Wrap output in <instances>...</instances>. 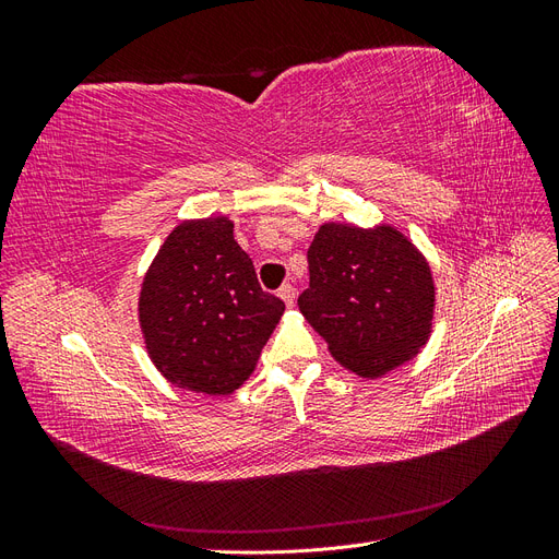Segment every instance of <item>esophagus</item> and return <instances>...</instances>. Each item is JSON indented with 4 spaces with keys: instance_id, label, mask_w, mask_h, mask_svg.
<instances>
[{
    "instance_id": "1",
    "label": "esophagus",
    "mask_w": 559,
    "mask_h": 559,
    "mask_svg": "<svg viewBox=\"0 0 559 559\" xmlns=\"http://www.w3.org/2000/svg\"><path fill=\"white\" fill-rule=\"evenodd\" d=\"M277 294H280V298L286 302V306H289V308L294 306V300H296V289H294L292 284H282Z\"/></svg>"
}]
</instances>
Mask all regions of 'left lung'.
Wrapping results in <instances>:
<instances>
[{
	"mask_svg": "<svg viewBox=\"0 0 559 559\" xmlns=\"http://www.w3.org/2000/svg\"><path fill=\"white\" fill-rule=\"evenodd\" d=\"M298 308L352 373L380 378L427 345L436 286L417 247L392 226L324 224L308 249Z\"/></svg>",
	"mask_w": 559,
	"mask_h": 559,
	"instance_id": "8db88e82",
	"label": "left lung"
}]
</instances>
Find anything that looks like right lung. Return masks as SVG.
Here are the masks:
<instances>
[{"label":"right lung","mask_w":559,"mask_h":559,"mask_svg":"<svg viewBox=\"0 0 559 559\" xmlns=\"http://www.w3.org/2000/svg\"><path fill=\"white\" fill-rule=\"evenodd\" d=\"M284 302L261 289L228 216L179 224L142 284L140 324L148 357L173 384L233 394L257 368Z\"/></svg>","instance_id":"1"}]
</instances>
